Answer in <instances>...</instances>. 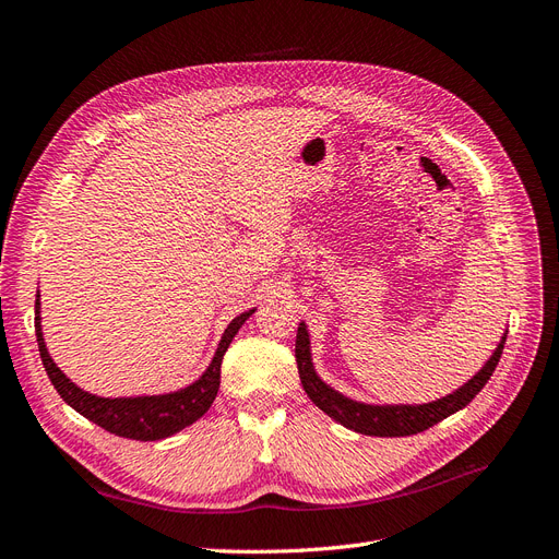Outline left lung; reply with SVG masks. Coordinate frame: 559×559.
Wrapping results in <instances>:
<instances>
[{
    "label": "left lung",
    "instance_id": "8db88e82",
    "mask_svg": "<svg viewBox=\"0 0 559 559\" xmlns=\"http://www.w3.org/2000/svg\"><path fill=\"white\" fill-rule=\"evenodd\" d=\"M506 335L497 345L495 354L489 361L473 376L466 384H462L456 392L421 405H370L352 401L343 394H337L326 382L314 373L312 357H310V335L306 324H298L296 333V364H298V376L302 382L306 394L312 399L317 408L324 411L335 421H341L343 427L364 433V436H413L419 431H427L429 427L438 425V421L450 417L452 413L462 411L468 405L480 389L487 384L489 376L495 373V368L501 359Z\"/></svg>",
    "mask_w": 559,
    "mask_h": 559
}]
</instances>
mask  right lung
<instances>
[{"mask_svg": "<svg viewBox=\"0 0 559 559\" xmlns=\"http://www.w3.org/2000/svg\"><path fill=\"white\" fill-rule=\"evenodd\" d=\"M39 306L41 302H39V292H37L35 331H37L39 354H41L48 380L53 382L62 401L67 405H72L79 415L95 421L97 427H103L105 431L116 433V436L132 438V441H160V438H167V436H173L189 425H193L195 419H200L210 411V405L214 403L216 392H218V382H222L224 354L235 337V333L240 331V326L253 312V310L242 312L230 321L228 329L222 335V343H218V347H216L212 364L193 384L179 389V392L160 394V396L103 399V396L83 392V389L67 378L56 366V361L50 359V354L44 343V333H41Z\"/></svg>", "mask_w": 559, "mask_h": 559, "instance_id": "right-lung-1", "label": "right lung"}]
</instances>
